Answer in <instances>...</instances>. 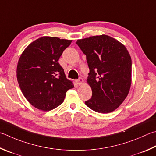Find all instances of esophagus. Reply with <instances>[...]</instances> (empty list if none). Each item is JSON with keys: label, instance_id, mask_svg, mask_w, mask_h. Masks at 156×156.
I'll return each mask as SVG.
<instances>
[{"label": "esophagus", "instance_id": "esophagus-1", "mask_svg": "<svg viewBox=\"0 0 156 156\" xmlns=\"http://www.w3.org/2000/svg\"><path fill=\"white\" fill-rule=\"evenodd\" d=\"M76 83H77V84H78V85H79V86H80V85H82V84H83V83H84V80H83V78H79L78 80L76 81Z\"/></svg>", "mask_w": 156, "mask_h": 156}]
</instances>
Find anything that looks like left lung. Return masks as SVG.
<instances>
[{
    "instance_id": "8db88e82",
    "label": "left lung",
    "mask_w": 156,
    "mask_h": 156,
    "mask_svg": "<svg viewBox=\"0 0 156 156\" xmlns=\"http://www.w3.org/2000/svg\"><path fill=\"white\" fill-rule=\"evenodd\" d=\"M87 56L89 76L87 83L92 97L85 101L99 113L114 111L128 95L132 83V59L126 46L106 35L78 39Z\"/></svg>"
}]
</instances>
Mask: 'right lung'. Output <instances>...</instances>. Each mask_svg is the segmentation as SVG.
<instances>
[{
	"label": "right lung",
	"mask_w": 156,
	"mask_h": 156,
	"mask_svg": "<svg viewBox=\"0 0 156 156\" xmlns=\"http://www.w3.org/2000/svg\"><path fill=\"white\" fill-rule=\"evenodd\" d=\"M72 40L44 36L22 52L17 66V79L25 98L43 111L63 103L66 92L73 88L58 61Z\"/></svg>",
	"instance_id": "obj_1"
}]
</instances>
